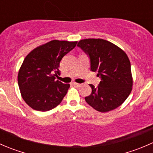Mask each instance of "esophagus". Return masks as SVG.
Segmentation results:
<instances>
[{"label":"esophagus","instance_id":"34e87169","mask_svg":"<svg viewBox=\"0 0 153 153\" xmlns=\"http://www.w3.org/2000/svg\"><path fill=\"white\" fill-rule=\"evenodd\" d=\"M72 84H73L75 86H76V87H80V86H81V84H78V83H75V82L72 83Z\"/></svg>","mask_w":153,"mask_h":153}]
</instances>
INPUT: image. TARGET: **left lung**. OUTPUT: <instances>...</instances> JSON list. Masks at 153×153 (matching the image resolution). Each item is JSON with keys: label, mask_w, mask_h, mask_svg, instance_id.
Wrapping results in <instances>:
<instances>
[{"label": "left lung", "mask_w": 153, "mask_h": 153, "mask_svg": "<svg viewBox=\"0 0 153 153\" xmlns=\"http://www.w3.org/2000/svg\"><path fill=\"white\" fill-rule=\"evenodd\" d=\"M78 47L89 55L90 69L101 78L97 87L90 84L92 93L85 97L89 105L106 112L116 109L132 91V77L129 58L121 48L104 39L81 40Z\"/></svg>", "instance_id": "8db88e82"}]
</instances>
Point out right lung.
I'll return each instance as SVG.
<instances>
[{
	"instance_id": "add662e5",
	"label": "right lung",
	"mask_w": 153,
	"mask_h": 153,
	"mask_svg": "<svg viewBox=\"0 0 153 153\" xmlns=\"http://www.w3.org/2000/svg\"><path fill=\"white\" fill-rule=\"evenodd\" d=\"M77 41L53 40L31 51L19 69L18 82L21 96L33 109L49 111L62 101L69 88L55 77L60 62L75 47Z\"/></svg>"
}]
</instances>
